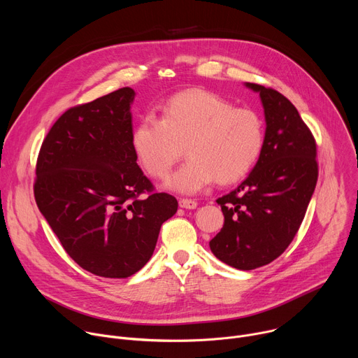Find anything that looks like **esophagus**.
Instances as JSON below:
<instances>
[{
    "mask_svg": "<svg viewBox=\"0 0 358 358\" xmlns=\"http://www.w3.org/2000/svg\"><path fill=\"white\" fill-rule=\"evenodd\" d=\"M180 207L184 208V210H195L198 203L194 201V199H187V198H182L180 199Z\"/></svg>",
    "mask_w": 358,
    "mask_h": 358,
    "instance_id": "esophagus-1",
    "label": "esophagus"
}]
</instances>
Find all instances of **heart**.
<instances>
[{
    "mask_svg": "<svg viewBox=\"0 0 358 358\" xmlns=\"http://www.w3.org/2000/svg\"><path fill=\"white\" fill-rule=\"evenodd\" d=\"M265 141L261 115L235 108L222 96L192 89L162 105V117L143 116L131 133V145L144 170L164 178L185 144L188 160L166 181V188L192 195L210 185L232 184L258 162Z\"/></svg>",
    "mask_w": 358,
    "mask_h": 358,
    "instance_id": "obj_1",
    "label": "heart"
}]
</instances>
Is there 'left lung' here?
I'll list each match as a JSON object with an SVG mask.
<instances>
[{
	"label": "left lung",
	"mask_w": 358,
	"mask_h": 358,
	"mask_svg": "<svg viewBox=\"0 0 358 358\" xmlns=\"http://www.w3.org/2000/svg\"><path fill=\"white\" fill-rule=\"evenodd\" d=\"M243 85L261 97L264 148L238 188L217 199L225 221L210 248L221 262L252 271L293 241L316 188L317 163L315 138L290 101L273 89Z\"/></svg>",
	"instance_id": "1"
}]
</instances>
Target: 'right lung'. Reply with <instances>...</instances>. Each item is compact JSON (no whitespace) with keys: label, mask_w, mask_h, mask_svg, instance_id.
<instances>
[{"label":"right lung","mask_w":358,"mask_h":358,"mask_svg":"<svg viewBox=\"0 0 358 358\" xmlns=\"http://www.w3.org/2000/svg\"><path fill=\"white\" fill-rule=\"evenodd\" d=\"M136 92L122 87L66 110L42 143L36 206L69 257L103 278H129L155 252L178 208L137 166L131 145ZM147 190V197L139 195Z\"/></svg>","instance_id":"add662e5"}]
</instances>
